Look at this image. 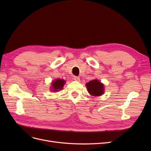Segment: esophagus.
I'll list each match as a JSON object with an SVG mask.
<instances>
[{"mask_svg":"<svg viewBox=\"0 0 151 151\" xmlns=\"http://www.w3.org/2000/svg\"><path fill=\"white\" fill-rule=\"evenodd\" d=\"M74 80L76 81H77V82H79V81H80V78L79 77H77V76H75L74 77Z\"/></svg>","mask_w":151,"mask_h":151,"instance_id":"34e87169","label":"esophagus"}]
</instances>
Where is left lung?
<instances>
[{
	"label": "left lung",
	"mask_w": 151,
	"mask_h": 151,
	"mask_svg": "<svg viewBox=\"0 0 151 151\" xmlns=\"http://www.w3.org/2000/svg\"><path fill=\"white\" fill-rule=\"evenodd\" d=\"M86 87L91 95L100 96L103 94L104 86L96 79L89 81L86 84Z\"/></svg>",
	"instance_id": "1"
}]
</instances>
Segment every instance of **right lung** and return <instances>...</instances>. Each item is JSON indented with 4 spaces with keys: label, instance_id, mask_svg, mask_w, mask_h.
<instances>
[{
    "label": "right lung",
    "instance_id": "1",
    "mask_svg": "<svg viewBox=\"0 0 151 151\" xmlns=\"http://www.w3.org/2000/svg\"><path fill=\"white\" fill-rule=\"evenodd\" d=\"M65 84V81L64 80H61L57 79V80L53 82L52 85V88H53L54 91H57L58 90H60L63 88V86H64Z\"/></svg>",
    "mask_w": 151,
    "mask_h": 151
}]
</instances>
